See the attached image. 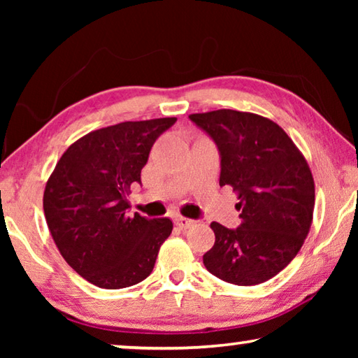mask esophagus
Instances as JSON below:
<instances>
[{
    "label": "esophagus",
    "instance_id": "34e87169",
    "mask_svg": "<svg viewBox=\"0 0 358 358\" xmlns=\"http://www.w3.org/2000/svg\"><path fill=\"white\" fill-rule=\"evenodd\" d=\"M175 224H177L180 229H189L191 226H194V221L187 220L185 216H177L175 217Z\"/></svg>",
    "mask_w": 358,
    "mask_h": 358
}]
</instances>
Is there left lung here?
<instances>
[{"mask_svg": "<svg viewBox=\"0 0 358 358\" xmlns=\"http://www.w3.org/2000/svg\"><path fill=\"white\" fill-rule=\"evenodd\" d=\"M189 118L216 142L220 185L232 187L241 211L235 230L210 224L216 240L203 265L237 286L268 281L296 256L311 229V169L281 126L257 113L220 108Z\"/></svg>", "mask_w": 358, "mask_h": 358, "instance_id": "left-lung-1", "label": "left lung"}]
</instances>
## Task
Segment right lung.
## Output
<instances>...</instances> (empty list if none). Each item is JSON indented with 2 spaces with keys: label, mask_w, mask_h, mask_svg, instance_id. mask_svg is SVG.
Returning a JSON list of instances; mask_svg holds the SVG:
<instances>
[{
  "label": "right lung",
  "mask_w": 358,
  "mask_h": 358,
  "mask_svg": "<svg viewBox=\"0 0 358 358\" xmlns=\"http://www.w3.org/2000/svg\"><path fill=\"white\" fill-rule=\"evenodd\" d=\"M175 121H124L88 132L47 180L44 215L52 238L71 268L94 286L123 289L143 281L172 234L169 217L126 216V210L151 147Z\"/></svg>",
  "instance_id": "add662e5"
}]
</instances>
